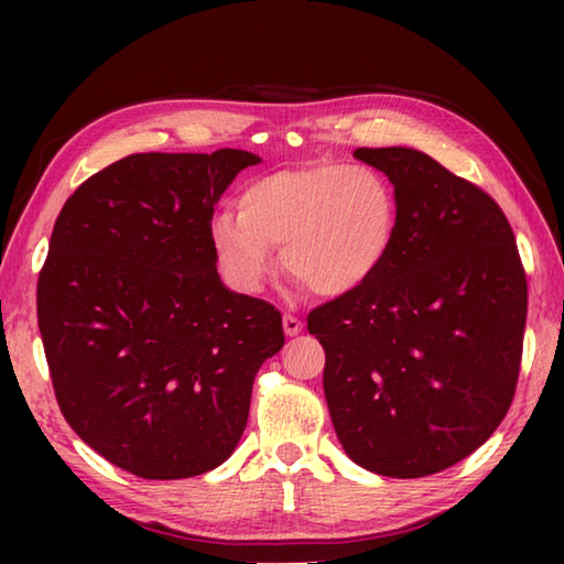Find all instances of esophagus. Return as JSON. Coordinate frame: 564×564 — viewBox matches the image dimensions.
<instances>
[{
  "label": "esophagus",
  "instance_id": "34e87169",
  "mask_svg": "<svg viewBox=\"0 0 564 564\" xmlns=\"http://www.w3.org/2000/svg\"><path fill=\"white\" fill-rule=\"evenodd\" d=\"M283 330H285V336L293 338V336H299V333L303 330V323L289 313V316H283Z\"/></svg>",
  "mask_w": 564,
  "mask_h": 564
}]
</instances>
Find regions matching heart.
I'll use <instances>...</instances> for the list:
<instances>
[{
    "instance_id": "obj_1",
    "label": "heart",
    "mask_w": 564,
    "mask_h": 564,
    "mask_svg": "<svg viewBox=\"0 0 564 564\" xmlns=\"http://www.w3.org/2000/svg\"><path fill=\"white\" fill-rule=\"evenodd\" d=\"M398 198L380 171L313 161L253 178L238 196V214L212 221L216 259L241 291L263 289L281 263L321 299H338L383 269L398 236Z\"/></svg>"
}]
</instances>
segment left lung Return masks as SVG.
Wrapping results in <instances>:
<instances>
[{
	"label": "left lung",
	"instance_id": "left-lung-1",
	"mask_svg": "<svg viewBox=\"0 0 564 564\" xmlns=\"http://www.w3.org/2000/svg\"><path fill=\"white\" fill-rule=\"evenodd\" d=\"M398 198L388 261L308 313L326 350L323 393L352 463L425 477L460 463L514 398L528 279L502 208L423 151L356 149Z\"/></svg>",
	"mask_w": 564,
	"mask_h": 564
}]
</instances>
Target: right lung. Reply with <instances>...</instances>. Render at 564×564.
<instances>
[{"label": "right lung", "instance_id": "1", "mask_svg": "<svg viewBox=\"0 0 564 564\" xmlns=\"http://www.w3.org/2000/svg\"><path fill=\"white\" fill-rule=\"evenodd\" d=\"M241 149L131 154L66 198L36 283L56 403L121 470L178 480L214 470L241 441L253 378L283 348L281 313L228 291L214 206Z\"/></svg>", "mask_w": 564, "mask_h": 564}]
</instances>
